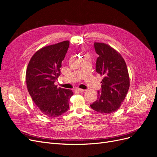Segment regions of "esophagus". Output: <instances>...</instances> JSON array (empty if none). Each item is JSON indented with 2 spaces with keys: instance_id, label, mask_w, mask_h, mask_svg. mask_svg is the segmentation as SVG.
Instances as JSON below:
<instances>
[{
  "instance_id": "esophagus-1",
  "label": "esophagus",
  "mask_w": 157,
  "mask_h": 157,
  "mask_svg": "<svg viewBox=\"0 0 157 157\" xmlns=\"http://www.w3.org/2000/svg\"><path fill=\"white\" fill-rule=\"evenodd\" d=\"M75 92L82 93V92H83L84 91V90H83V89H80V88H76V89L75 90Z\"/></svg>"
}]
</instances>
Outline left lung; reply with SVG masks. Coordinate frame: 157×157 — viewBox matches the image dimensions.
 Instances as JSON below:
<instances>
[{
  "label": "left lung",
  "mask_w": 157,
  "mask_h": 157,
  "mask_svg": "<svg viewBox=\"0 0 157 157\" xmlns=\"http://www.w3.org/2000/svg\"><path fill=\"white\" fill-rule=\"evenodd\" d=\"M94 48L99 57L96 72L103 76L101 89L98 99L90 105L93 110L110 114L118 110L130 87V78L124 59L117 51L105 43L95 42Z\"/></svg>",
  "instance_id": "left-lung-1"
}]
</instances>
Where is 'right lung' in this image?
Instances as JSON below:
<instances>
[{"instance_id": "obj_1", "label": "right lung", "mask_w": 157, "mask_h": 157, "mask_svg": "<svg viewBox=\"0 0 157 157\" xmlns=\"http://www.w3.org/2000/svg\"><path fill=\"white\" fill-rule=\"evenodd\" d=\"M69 46V41L43 47L32 56L26 71L28 92L44 115L54 118L69 108L72 90L58 88L54 82L60 75L61 62Z\"/></svg>"}]
</instances>
